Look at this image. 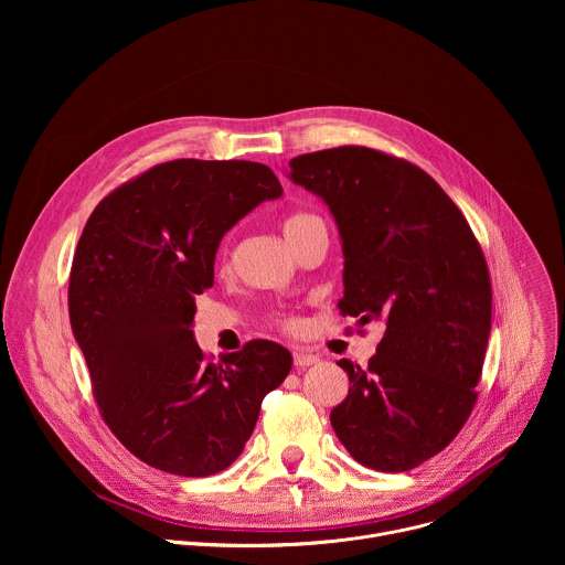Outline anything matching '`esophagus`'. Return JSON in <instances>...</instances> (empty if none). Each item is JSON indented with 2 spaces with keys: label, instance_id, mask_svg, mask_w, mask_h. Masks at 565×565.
Listing matches in <instances>:
<instances>
[{
  "label": "esophagus",
  "instance_id": "1",
  "mask_svg": "<svg viewBox=\"0 0 565 565\" xmlns=\"http://www.w3.org/2000/svg\"><path fill=\"white\" fill-rule=\"evenodd\" d=\"M292 362H295V366L303 369V366L317 364V362H319V358H317L315 353H308V351H295V353H292Z\"/></svg>",
  "mask_w": 565,
  "mask_h": 565
}]
</instances>
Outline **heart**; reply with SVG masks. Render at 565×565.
<instances>
[{"instance_id": "heart-1", "label": "heart", "mask_w": 565, "mask_h": 565, "mask_svg": "<svg viewBox=\"0 0 565 565\" xmlns=\"http://www.w3.org/2000/svg\"><path fill=\"white\" fill-rule=\"evenodd\" d=\"M312 225H321V218L315 216V214H310V212H295V214H290V216L284 218V225H281V227H284V234H286V238H288V244L295 246L297 241L301 238V234H303L308 227H312ZM218 257H221V264H227V259H230L227 248H221ZM273 319L277 321L279 327H284V329L295 327V321H292L290 317L281 315V312H275Z\"/></svg>"}]
</instances>
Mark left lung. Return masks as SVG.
Instances as JSON below:
<instances>
[{"instance_id": "obj_1", "label": "left lung", "mask_w": 565, "mask_h": 565, "mask_svg": "<svg viewBox=\"0 0 565 565\" xmlns=\"http://www.w3.org/2000/svg\"><path fill=\"white\" fill-rule=\"evenodd\" d=\"M331 207L344 248L342 315L377 319L366 366L340 360L349 395L331 425L360 462L409 471L465 427L492 329V281L467 218L418 166L344 145L290 160Z\"/></svg>"}]
</instances>
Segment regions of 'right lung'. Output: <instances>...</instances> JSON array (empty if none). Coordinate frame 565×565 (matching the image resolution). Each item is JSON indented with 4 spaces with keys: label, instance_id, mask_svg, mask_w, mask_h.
Returning <instances> with one entry per match:
<instances>
[{
    "label": "right lung",
    "instance_id": "1",
    "mask_svg": "<svg viewBox=\"0 0 565 565\" xmlns=\"http://www.w3.org/2000/svg\"><path fill=\"white\" fill-rule=\"evenodd\" d=\"M277 196L281 185L262 163L179 158L107 194L77 241L71 329L103 420L149 467L190 478L223 471L290 373L292 355L275 342L250 340L214 362L192 338L221 236Z\"/></svg>",
    "mask_w": 565,
    "mask_h": 565
}]
</instances>
